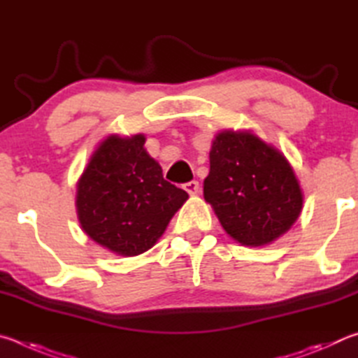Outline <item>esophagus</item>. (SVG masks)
<instances>
[{
    "instance_id": "34e87169",
    "label": "esophagus",
    "mask_w": 358,
    "mask_h": 358,
    "mask_svg": "<svg viewBox=\"0 0 358 358\" xmlns=\"http://www.w3.org/2000/svg\"><path fill=\"white\" fill-rule=\"evenodd\" d=\"M184 190L189 193V195H196L199 192V182L198 180H190V182L184 184Z\"/></svg>"
}]
</instances>
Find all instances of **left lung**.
Returning a JSON list of instances; mask_svg holds the SVG:
<instances>
[{
	"instance_id": "8db88e82",
	"label": "left lung",
	"mask_w": 358,
	"mask_h": 358,
	"mask_svg": "<svg viewBox=\"0 0 358 358\" xmlns=\"http://www.w3.org/2000/svg\"><path fill=\"white\" fill-rule=\"evenodd\" d=\"M209 159L204 199L234 241L266 245L297 220L303 195L278 149L248 131L224 130L212 143Z\"/></svg>"
}]
</instances>
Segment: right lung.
<instances>
[{
  "mask_svg": "<svg viewBox=\"0 0 358 358\" xmlns=\"http://www.w3.org/2000/svg\"><path fill=\"white\" fill-rule=\"evenodd\" d=\"M144 135H111L92 154L77 185L81 229L121 256L148 252L189 195L163 179Z\"/></svg>",
  "mask_w": 358,
  "mask_h": 358,
  "instance_id": "1",
  "label": "right lung"
}]
</instances>
